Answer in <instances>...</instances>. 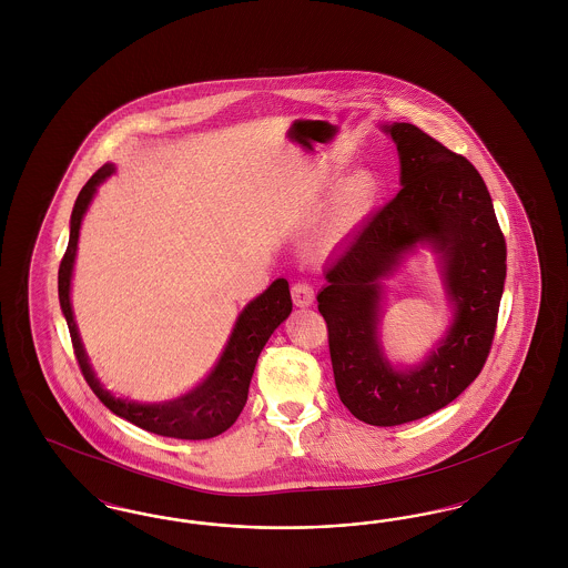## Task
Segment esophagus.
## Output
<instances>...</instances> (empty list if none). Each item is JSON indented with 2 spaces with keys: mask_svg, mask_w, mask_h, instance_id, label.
<instances>
[{
  "mask_svg": "<svg viewBox=\"0 0 568 568\" xmlns=\"http://www.w3.org/2000/svg\"><path fill=\"white\" fill-rule=\"evenodd\" d=\"M292 300H294L296 306L304 308V306L313 304L315 292H313V287L306 281H297L296 285L292 287Z\"/></svg>",
  "mask_w": 568,
  "mask_h": 568,
  "instance_id": "1",
  "label": "esophagus"
}]
</instances>
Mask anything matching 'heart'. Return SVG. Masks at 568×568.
<instances>
[{
  "label": "heart",
  "instance_id": "heart-1",
  "mask_svg": "<svg viewBox=\"0 0 568 568\" xmlns=\"http://www.w3.org/2000/svg\"><path fill=\"white\" fill-rule=\"evenodd\" d=\"M322 187H304L297 191L294 197V209L304 213L308 209H313L317 204ZM378 197V181L373 172H359L355 174L352 181L341 190L329 223H327V234L329 239L341 236L343 232H347L353 223H357L362 216L368 215L375 206Z\"/></svg>",
  "mask_w": 568,
  "mask_h": 568
}]
</instances>
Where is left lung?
Listing matches in <instances>:
<instances>
[{"instance_id":"left-lung-1","label":"left lung","mask_w":568,"mask_h":568,"mask_svg":"<svg viewBox=\"0 0 568 568\" xmlns=\"http://www.w3.org/2000/svg\"><path fill=\"white\" fill-rule=\"evenodd\" d=\"M383 132L396 142L403 190L325 266L317 296L338 396L381 428L430 415L477 378L507 276V244L477 168L410 123ZM417 243L439 253L455 324L419 365L396 367L377 336L382 281Z\"/></svg>"}]
</instances>
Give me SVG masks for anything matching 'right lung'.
I'll use <instances>...</instances> for the list:
<instances>
[{"mask_svg": "<svg viewBox=\"0 0 568 568\" xmlns=\"http://www.w3.org/2000/svg\"><path fill=\"white\" fill-rule=\"evenodd\" d=\"M114 172V165H102L82 187L72 219H70V243L59 264V304L68 329L72 336L74 355L79 359L82 377L93 389V394L109 406L110 410L146 433L202 440L225 433L241 415L248 383L253 377L257 357L268 343L272 332L283 324L292 313L290 283L285 278H276L271 287L251 300L239 315L236 325L219 355L215 366L202 381H197L187 389H125L116 383H104L95 375L89 364V355L84 353L81 334L74 322L72 302H70V283L77 260L79 232L82 216L87 213L98 187Z\"/></svg>", "mask_w": 568, "mask_h": 568, "instance_id": "1", "label": "right lung"}]
</instances>
